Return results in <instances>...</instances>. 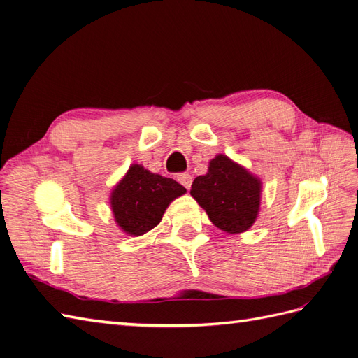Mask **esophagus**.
<instances>
[{
  "instance_id": "34e87169",
  "label": "esophagus",
  "mask_w": 358,
  "mask_h": 358,
  "mask_svg": "<svg viewBox=\"0 0 358 358\" xmlns=\"http://www.w3.org/2000/svg\"><path fill=\"white\" fill-rule=\"evenodd\" d=\"M178 182L180 183L182 187H185L187 189H189L191 183H192V176L189 175V173H180V175H178Z\"/></svg>"
}]
</instances>
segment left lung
<instances>
[{
    "instance_id": "left-lung-1",
    "label": "left lung",
    "mask_w": 358,
    "mask_h": 358,
    "mask_svg": "<svg viewBox=\"0 0 358 358\" xmlns=\"http://www.w3.org/2000/svg\"><path fill=\"white\" fill-rule=\"evenodd\" d=\"M260 191L259 178L220 153L209 162L206 175L194 179L189 192L212 224L227 234H243L257 218Z\"/></svg>"
}]
</instances>
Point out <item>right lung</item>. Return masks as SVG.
I'll return each mask as SVG.
<instances>
[{
	"mask_svg": "<svg viewBox=\"0 0 358 358\" xmlns=\"http://www.w3.org/2000/svg\"><path fill=\"white\" fill-rule=\"evenodd\" d=\"M187 189L170 178L132 164L111 191V209L117 226L131 236H141L159 224L170 203Z\"/></svg>",
	"mask_w": 358,
	"mask_h": 358,
	"instance_id": "right-lung-1",
	"label": "right lung"
}]
</instances>
